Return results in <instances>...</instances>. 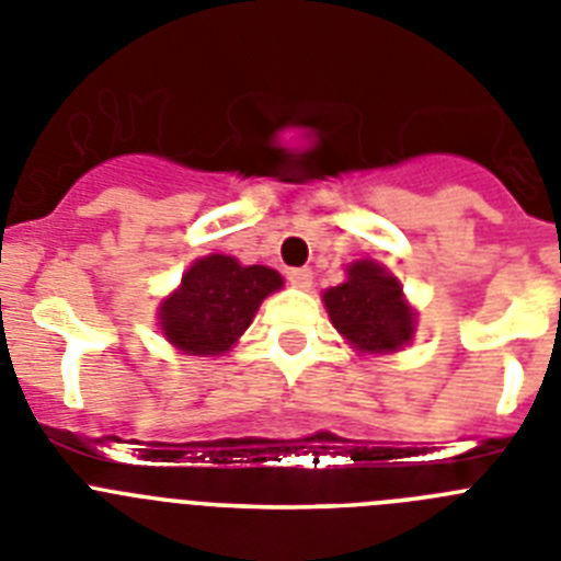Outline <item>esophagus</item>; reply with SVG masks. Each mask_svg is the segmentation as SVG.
<instances>
[{"mask_svg":"<svg viewBox=\"0 0 561 561\" xmlns=\"http://www.w3.org/2000/svg\"><path fill=\"white\" fill-rule=\"evenodd\" d=\"M289 284L297 286V289H309L311 280H314V272L309 266H300V270H289Z\"/></svg>","mask_w":561,"mask_h":561,"instance_id":"esophagus-1","label":"esophagus"}]
</instances>
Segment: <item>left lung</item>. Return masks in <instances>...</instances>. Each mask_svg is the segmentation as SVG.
I'll list each match as a JSON object with an SVG mask.
<instances>
[{
	"mask_svg": "<svg viewBox=\"0 0 561 561\" xmlns=\"http://www.w3.org/2000/svg\"><path fill=\"white\" fill-rule=\"evenodd\" d=\"M331 323L359 351H396L413 336V311L396 277L374 261H356L348 280L323 295Z\"/></svg>",
	"mask_w": 561,
	"mask_h": 561,
	"instance_id": "1",
	"label": "left lung"
}]
</instances>
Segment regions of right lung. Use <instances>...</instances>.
<instances>
[{
    "label": "right lung",
    "mask_w": 561,
    "mask_h": 561,
    "mask_svg": "<svg viewBox=\"0 0 561 561\" xmlns=\"http://www.w3.org/2000/svg\"><path fill=\"white\" fill-rule=\"evenodd\" d=\"M280 286L284 277L270 266H241L230 255L202 257L162 304V334L185 354H225L252 323L261 300Z\"/></svg>",
    "instance_id": "right-lung-1"
}]
</instances>
